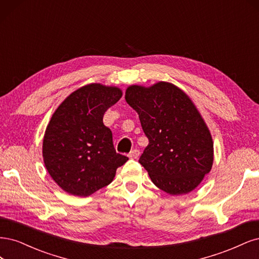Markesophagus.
I'll use <instances>...</instances> for the list:
<instances>
[{"instance_id":"obj_1","label":"esophagus","mask_w":259,"mask_h":259,"mask_svg":"<svg viewBox=\"0 0 259 259\" xmlns=\"http://www.w3.org/2000/svg\"><path fill=\"white\" fill-rule=\"evenodd\" d=\"M140 156V151L139 149H133V151H131L129 153V158H131V159H137V158Z\"/></svg>"}]
</instances>
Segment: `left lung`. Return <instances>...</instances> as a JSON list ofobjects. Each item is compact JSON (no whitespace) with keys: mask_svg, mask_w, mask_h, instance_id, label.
<instances>
[{"mask_svg":"<svg viewBox=\"0 0 259 259\" xmlns=\"http://www.w3.org/2000/svg\"><path fill=\"white\" fill-rule=\"evenodd\" d=\"M124 98L149 141L139 162L152 182L173 196L194 190L212 169L213 141L190 98L166 81L129 86Z\"/></svg>","mask_w":259,"mask_h":259,"instance_id":"8db88e82","label":"left lung"}]
</instances>
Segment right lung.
I'll use <instances>...</instances> for the list:
<instances>
[{
	"label": "right lung",
	"mask_w": 259,
	"mask_h": 259,
	"mask_svg": "<svg viewBox=\"0 0 259 259\" xmlns=\"http://www.w3.org/2000/svg\"><path fill=\"white\" fill-rule=\"evenodd\" d=\"M117 87L89 84L75 90L58 106L43 140L48 173L64 191L87 197L111 184L128 160L117 154L103 115L121 98Z\"/></svg>",
	"instance_id": "right-lung-1"
}]
</instances>
